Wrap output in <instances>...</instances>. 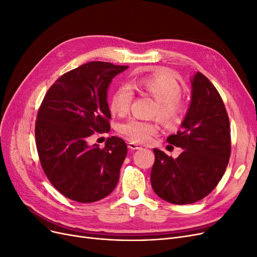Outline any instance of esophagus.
Listing matches in <instances>:
<instances>
[{
	"label": "esophagus",
	"instance_id": "obj_1",
	"mask_svg": "<svg viewBox=\"0 0 257 257\" xmlns=\"http://www.w3.org/2000/svg\"><path fill=\"white\" fill-rule=\"evenodd\" d=\"M128 148H130L131 150H137V149H140L141 146L137 143H134V142H130V143H128Z\"/></svg>",
	"mask_w": 257,
	"mask_h": 257
}]
</instances>
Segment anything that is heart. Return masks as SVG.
<instances>
[{"instance_id":"b5f03b06","label":"heart","mask_w":257,"mask_h":257,"mask_svg":"<svg viewBox=\"0 0 257 257\" xmlns=\"http://www.w3.org/2000/svg\"><path fill=\"white\" fill-rule=\"evenodd\" d=\"M132 89L141 94L149 95L156 99L151 109V115L168 127H175L182 121L186 112V103L181 97V84L168 73L159 72L141 75L129 84H120L111 97V112L118 116H125L130 111L135 94ZM119 134L136 143H146L158 134L157 120H142L130 118L118 126Z\"/></svg>"}]
</instances>
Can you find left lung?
I'll return each instance as SVG.
<instances>
[{"mask_svg":"<svg viewBox=\"0 0 257 257\" xmlns=\"http://www.w3.org/2000/svg\"><path fill=\"white\" fill-rule=\"evenodd\" d=\"M192 100L177 135L167 142L183 151L177 159L154 149L150 181L155 193L174 204H191L210 194L221 180L231 155L229 116L214 84L197 72Z\"/></svg>","mask_w":257,"mask_h":257,"instance_id":"obj_1","label":"left lung"}]
</instances>
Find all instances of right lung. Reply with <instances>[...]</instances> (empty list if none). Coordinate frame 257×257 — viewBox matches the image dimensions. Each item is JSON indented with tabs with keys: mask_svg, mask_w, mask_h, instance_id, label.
<instances>
[{
	"mask_svg": "<svg viewBox=\"0 0 257 257\" xmlns=\"http://www.w3.org/2000/svg\"><path fill=\"white\" fill-rule=\"evenodd\" d=\"M129 66L91 61L63 74L38 111L35 137L40 164L64 197L91 203L115 188L127 156L125 141L111 137L104 148L89 145L94 132H109V84Z\"/></svg>",
	"mask_w": 257,
	"mask_h": 257,
	"instance_id": "add662e5",
	"label": "right lung"
}]
</instances>
